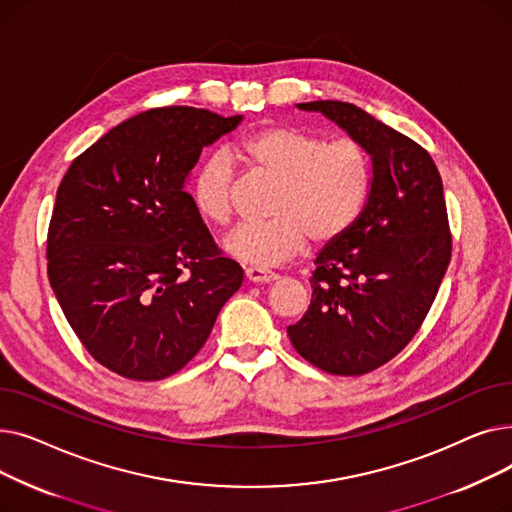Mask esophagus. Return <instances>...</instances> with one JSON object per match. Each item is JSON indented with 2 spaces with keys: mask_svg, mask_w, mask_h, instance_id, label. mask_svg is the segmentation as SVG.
I'll use <instances>...</instances> for the list:
<instances>
[{
  "mask_svg": "<svg viewBox=\"0 0 512 512\" xmlns=\"http://www.w3.org/2000/svg\"><path fill=\"white\" fill-rule=\"evenodd\" d=\"M245 278L249 282H255V284H265V282H274L276 274L267 272V270H261V267H247Z\"/></svg>",
  "mask_w": 512,
  "mask_h": 512,
  "instance_id": "1",
  "label": "esophagus"
}]
</instances>
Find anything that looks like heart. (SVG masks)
<instances>
[{
    "label": "heart",
    "mask_w": 512,
    "mask_h": 512,
    "mask_svg": "<svg viewBox=\"0 0 512 512\" xmlns=\"http://www.w3.org/2000/svg\"><path fill=\"white\" fill-rule=\"evenodd\" d=\"M251 174L274 182L270 222L234 230L224 249L242 263L274 267L340 242L363 218L373 186V161L355 139L328 143L305 128L272 124L249 132L236 147ZM232 164L226 153L203 157L188 184L191 203L213 226L232 220Z\"/></svg>",
    "instance_id": "1"
}]
</instances>
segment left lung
<instances>
[{"label": "left lung", "mask_w": 512, "mask_h": 512, "mask_svg": "<svg viewBox=\"0 0 512 512\" xmlns=\"http://www.w3.org/2000/svg\"><path fill=\"white\" fill-rule=\"evenodd\" d=\"M299 107L365 145L373 186L359 224L319 251L311 305L288 338L319 369L363 375L411 342L436 299L452 251L442 178L421 145L353 103Z\"/></svg>", "instance_id": "obj_1"}]
</instances>
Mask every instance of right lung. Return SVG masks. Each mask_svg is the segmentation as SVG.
Instances as JSON below:
<instances>
[{"instance_id": "obj_1", "label": "right lung", "mask_w": 512, "mask_h": 512, "mask_svg": "<svg viewBox=\"0 0 512 512\" xmlns=\"http://www.w3.org/2000/svg\"><path fill=\"white\" fill-rule=\"evenodd\" d=\"M240 120L155 107L105 132L60 182L49 284L91 357L122 378L180 371L242 284L184 191L203 147Z\"/></svg>"}]
</instances>
